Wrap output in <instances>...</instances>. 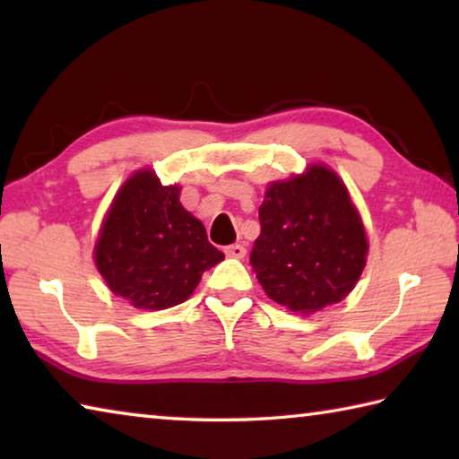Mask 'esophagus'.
Wrapping results in <instances>:
<instances>
[{"mask_svg": "<svg viewBox=\"0 0 459 459\" xmlns=\"http://www.w3.org/2000/svg\"><path fill=\"white\" fill-rule=\"evenodd\" d=\"M224 253H227V257H232V259H243L247 255V248L243 245H229L224 247Z\"/></svg>", "mask_w": 459, "mask_h": 459, "instance_id": "obj_1", "label": "esophagus"}]
</instances>
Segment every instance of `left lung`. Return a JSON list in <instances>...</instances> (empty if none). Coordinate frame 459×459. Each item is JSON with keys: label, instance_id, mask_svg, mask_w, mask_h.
<instances>
[{"label": "left lung", "instance_id": "1", "mask_svg": "<svg viewBox=\"0 0 459 459\" xmlns=\"http://www.w3.org/2000/svg\"><path fill=\"white\" fill-rule=\"evenodd\" d=\"M251 265L271 299L314 314L354 290L368 240L344 182L322 164L271 182L259 208Z\"/></svg>", "mask_w": 459, "mask_h": 459}]
</instances>
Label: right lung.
Listing matches in <instances>:
<instances>
[{"mask_svg": "<svg viewBox=\"0 0 459 459\" xmlns=\"http://www.w3.org/2000/svg\"><path fill=\"white\" fill-rule=\"evenodd\" d=\"M222 259L204 224L180 204V186H161L147 168L121 186L95 245L108 290L139 309L182 304Z\"/></svg>", "mask_w": 459, "mask_h": 459, "instance_id": "right-lung-1", "label": "right lung"}]
</instances>
